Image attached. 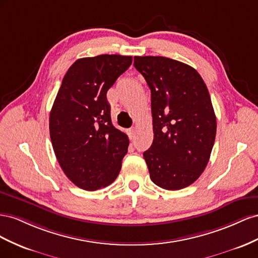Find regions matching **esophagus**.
Segmentation results:
<instances>
[{"label":"esophagus","instance_id":"34e87169","mask_svg":"<svg viewBox=\"0 0 258 258\" xmlns=\"http://www.w3.org/2000/svg\"><path fill=\"white\" fill-rule=\"evenodd\" d=\"M128 134H130V137L131 138H134L135 137V134H136V128H131L130 130V132H128Z\"/></svg>","mask_w":258,"mask_h":258}]
</instances>
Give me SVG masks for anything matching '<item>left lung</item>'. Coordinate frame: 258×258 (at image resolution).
Wrapping results in <instances>:
<instances>
[{
  "label": "left lung",
  "mask_w": 258,
  "mask_h": 258,
  "mask_svg": "<svg viewBox=\"0 0 258 258\" xmlns=\"http://www.w3.org/2000/svg\"><path fill=\"white\" fill-rule=\"evenodd\" d=\"M151 91L153 142L144 152L151 180L166 190L195 182L207 167L216 136L210 93L198 71L162 56H135Z\"/></svg>",
  "instance_id": "left-lung-1"
}]
</instances>
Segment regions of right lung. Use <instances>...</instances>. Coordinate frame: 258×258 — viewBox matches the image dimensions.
I'll list each match as a JSON object with an SVG mask.
<instances>
[{
    "label": "right lung",
    "mask_w": 258,
    "mask_h": 258,
    "mask_svg": "<svg viewBox=\"0 0 258 258\" xmlns=\"http://www.w3.org/2000/svg\"><path fill=\"white\" fill-rule=\"evenodd\" d=\"M132 56L78 59L66 73L49 113V135L66 176L81 189L112 183L127 152V135L115 128L107 92L132 64Z\"/></svg>",
    "instance_id": "right-lung-1"
}]
</instances>
